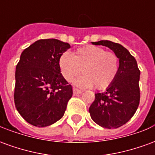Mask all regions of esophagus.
<instances>
[{
    "instance_id": "1",
    "label": "esophagus",
    "mask_w": 155,
    "mask_h": 155,
    "mask_svg": "<svg viewBox=\"0 0 155 155\" xmlns=\"http://www.w3.org/2000/svg\"><path fill=\"white\" fill-rule=\"evenodd\" d=\"M73 93H74V95H76V94H80L82 93V91H81V90H78V89H76V88H74L73 89Z\"/></svg>"
}]
</instances>
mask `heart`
I'll return each mask as SVG.
<instances>
[{"label": "heart", "instance_id": "obj_1", "mask_svg": "<svg viewBox=\"0 0 155 155\" xmlns=\"http://www.w3.org/2000/svg\"><path fill=\"white\" fill-rule=\"evenodd\" d=\"M58 65L62 76L68 82L74 81L81 73L82 76L75 81L81 87L94 86L104 90L116 79L120 70V59L115 53L106 51L98 45H88L78 48L73 54L64 52L61 54Z\"/></svg>", "mask_w": 155, "mask_h": 155}]
</instances>
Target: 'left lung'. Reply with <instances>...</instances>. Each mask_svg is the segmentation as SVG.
<instances>
[{
	"label": "left lung",
	"instance_id": "1",
	"mask_svg": "<svg viewBox=\"0 0 155 155\" xmlns=\"http://www.w3.org/2000/svg\"><path fill=\"white\" fill-rule=\"evenodd\" d=\"M107 46L120 59V70L116 79L105 92L95 94L89 109L95 123L107 129H116L133 117L140 104V71L136 60L126 48L110 41L92 42Z\"/></svg>",
	"mask_w": 155,
	"mask_h": 155
}]
</instances>
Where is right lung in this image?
I'll use <instances>...</instances> for the list:
<instances>
[{
  "mask_svg": "<svg viewBox=\"0 0 155 155\" xmlns=\"http://www.w3.org/2000/svg\"><path fill=\"white\" fill-rule=\"evenodd\" d=\"M71 45L56 39L39 40L25 49L15 68L14 101L23 119L34 126L61 120L72 97L58 61Z\"/></svg>",
  "mask_w": 155,
  "mask_h": 155,
  "instance_id": "right-lung-1",
  "label": "right lung"
}]
</instances>
